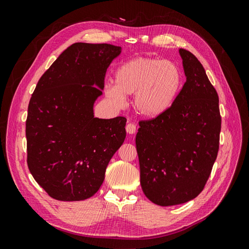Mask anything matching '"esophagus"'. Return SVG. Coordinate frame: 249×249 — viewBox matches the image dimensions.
<instances>
[{
    "instance_id": "1",
    "label": "esophagus",
    "mask_w": 249,
    "mask_h": 249,
    "mask_svg": "<svg viewBox=\"0 0 249 249\" xmlns=\"http://www.w3.org/2000/svg\"><path fill=\"white\" fill-rule=\"evenodd\" d=\"M125 131H126L127 134L133 135V134L136 133V125H135L134 124H127L125 125Z\"/></svg>"
}]
</instances>
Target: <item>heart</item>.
Returning <instances> with one entry per match:
<instances>
[{"mask_svg": "<svg viewBox=\"0 0 249 249\" xmlns=\"http://www.w3.org/2000/svg\"><path fill=\"white\" fill-rule=\"evenodd\" d=\"M114 82L105 86L108 101L123 108L125 95H133V106L139 115L155 118L164 114L176 100L182 85V73L169 61L135 57L117 67Z\"/></svg>", "mask_w": 249, "mask_h": 249, "instance_id": "b5f03b06", "label": "heart"}]
</instances>
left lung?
I'll list each match as a JSON object with an SVG mask.
<instances>
[{
    "instance_id": "left-lung-1",
    "label": "left lung",
    "mask_w": 249,
    "mask_h": 249,
    "mask_svg": "<svg viewBox=\"0 0 249 249\" xmlns=\"http://www.w3.org/2000/svg\"><path fill=\"white\" fill-rule=\"evenodd\" d=\"M186 82L164 114L141 120L136 135L140 184L158 206L180 205L203 190L219 149V99L205 69L179 49Z\"/></svg>"
}]
</instances>
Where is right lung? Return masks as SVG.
Masks as SVG:
<instances>
[{
	"mask_svg": "<svg viewBox=\"0 0 249 249\" xmlns=\"http://www.w3.org/2000/svg\"><path fill=\"white\" fill-rule=\"evenodd\" d=\"M122 48L77 42L37 83L26 122L28 167L51 197L84 200L102 186L105 172L125 138L124 117H94L105 76Z\"/></svg>",
	"mask_w": 249,
	"mask_h": 249,
	"instance_id": "right-lung-1",
	"label": "right lung"
}]
</instances>
